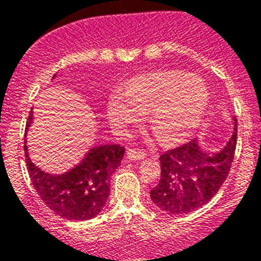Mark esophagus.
I'll return each instance as SVG.
<instances>
[{
	"instance_id": "esophagus-1",
	"label": "esophagus",
	"mask_w": 261,
	"mask_h": 261,
	"mask_svg": "<svg viewBox=\"0 0 261 261\" xmlns=\"http://www.w3.org/2000/svg\"><path fill=\"white\" fill-rule=\"evenodd\" d=\"M126 156L130 161H141V159L146 158V154L144 151L138 150V149H128L126 150Z\"/></svg>"
}]
</instances>
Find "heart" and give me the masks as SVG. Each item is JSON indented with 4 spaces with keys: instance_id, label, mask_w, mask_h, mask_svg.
Wrapping results in <instances>:
<instances>
[{
    "instance_id": "1",
    "label": "heart",
    "mask_w": 261,
    "mask_h": 261,
    "mask_svg": "<svg viewBox=\"0 0 261 261\" xmlns=\"http://www.w3.org/2000/svg\"><path fill=\"white\" fill-rule=\"evenodd\" d=\"M209 105V90L201 78L187 71L165 70L135 78L115 91L107 105L108 119L119 130L137 124L142 115L163 144H179L200 125Z\"/></svg>"
}]
</instances>
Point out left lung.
<instances>
[{
	"mask_svg": "<svg viewBox=\"0 0 261 261\" xmlns=\"http://www.w3.org/2000/svg\"><path fill=\"white\" fill-rule=\"evenodd\" d=\"M220 153L201 149L197 138L159 156L161 180L150 191L154 204L170 214L201 208L218 192L229 175L237 147L238 125Z\"/></svg>",
	"mask_w": 261,
	"mask_h": 261,
	"instance_id": "1",
	"label": "left lung"
}]
</instances>
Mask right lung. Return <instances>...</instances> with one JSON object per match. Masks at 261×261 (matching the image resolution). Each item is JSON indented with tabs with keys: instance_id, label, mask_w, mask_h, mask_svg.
<instances>
[{
	"instance_id": "right-lung-1",
	"label": "right lung",
	"mask_w": 261,
	"mask_h": 261,
	"mask_svg": "<svg viewBox=\"0 0 261 261\" xmlns=\"http://www.w3.org/2000/svg\"><path fill=\"white\" fill-rule=\"evenodd\" d=\"M56 74L53 75V78ZM32 108L26 130L32 123ZM24 141L27 170L40 199L57 216L66 220H91L100 213L110 196L111 175L121 163L124 149L120 145H100L90 149L82 162L61 175L41 171L30 159Z\"/></svg>"
}]
</instances>
